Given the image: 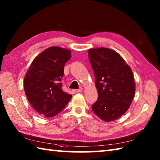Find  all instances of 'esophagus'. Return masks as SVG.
I'll return each mask as SVG.
<instances>
[{
	"label": "esophagus",
	"mask_w": 160,
	"mask_h": 160,
	"mask_svg": "<svg viewBox=\"0 0 160 160\" xmlns=\"http://www.w3.org/2000/svg\"><path fill=\"white\" fill-rule=\"evenodd\" d=\"M82 92V90L79 89V90H73V92L74 93H79V92Z\"/></svg>",
	"instance_id": "obj_1"
}]
</instances>
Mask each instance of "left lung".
Masks as SVG:
<instances>
[{
  "instance_id": "8db88e82",
  "label": "left lung",
  "mask_w": 160,
  "mask_h": 160,
  "mask_svg": "<svg viewBox=\"0 0 160 160\" xmlns=\"http://www.w3.org/2000/svg\"><path fill=\"white\" fill-rule=\"evenodd\" d=\"M88 53L98 93L92 110L103 121H113L128 111L134 99L136 86L132 69L113 49L95 48Z\"/></svg>"
}]
</instances>
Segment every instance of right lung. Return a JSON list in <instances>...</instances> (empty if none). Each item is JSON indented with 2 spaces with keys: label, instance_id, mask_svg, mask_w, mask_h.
I'll return each mask as SVG.
<instances>
[{
  "label": "right lung",
  "instance_id": "add662e5",
  "mask_svg": "<svg viewBox=\"0 0 160 160\" xmlns=\"http://www.w3.org/2000/svg\"><path fill=\"white\" fill-rule=\"evenodd\" d=\"M71 51L51 47L35 57L24 77V91L36 112L46 118L59 113L72 95L62 89L61 81L65 62L71 58Z\"/></svg>",
  "mask_w": 160,
  "mask_h": 160
}]
</instances>
